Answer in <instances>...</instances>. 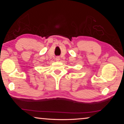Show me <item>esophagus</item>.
I'll use <instances>...</instances> for the list:
<instances>
[{
	"mask_svg": "<svg viewBox=\"0 0 124 124\" xmlns=\"http://www.w3.org/2000/svg\"><path fill=\"white\" fill-rule=\"evenodd\" d=\"M60 60V58L59 56H57V57H56V61H58Z\"/></svg>",
	"mask_w": 124,
	"mask_h": 124,
	"instance_id": "esophagus-1",
	"label": "esophagus"
}]
</instances>
